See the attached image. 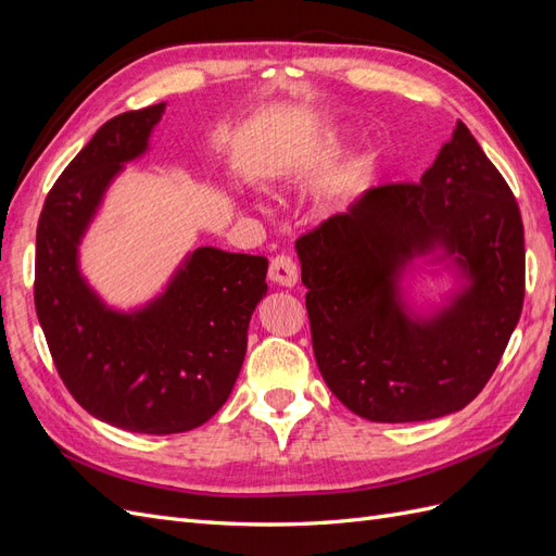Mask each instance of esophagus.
Returning <instances> with one entry per match:
<instances>
[{"mask_svg": "<svg viewBox=\"0 0 556 556\" xmlns=\"http://www.w3.org/2000/svg\"><path fill=\"white\" fill-rule=\"evenodd\" d=\"M268 278L282 285V288H294L299 280L296 262L290 255H276L271 260V266H268Z\"/></svg>", "mask_w": 556, "mask_h": 556, "instance_id": "1", "label": "esophagus"}]
</instances>
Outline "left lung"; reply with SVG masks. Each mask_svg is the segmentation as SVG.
Wrapping results in <instances>:
<instances>
[{
	"label": "left lung",
	"instance_id": "8db88e82",
	"mask_svg": "<svg viewBox=\"0 0 556 556\" xmlns=\"http://www.w3.org/2000/svg\"><path fill=\"white\" fill-rule=\"evenodd\" d=\"M443 249L469 278L431 318H413L397 280ZM313 352L333 396L371 422L457 413L492 378L525 304L517 201L464 123L419 182L366 190L296 241Z\"/></svg>",
	"mask_w": 556,
	"mask_h": 556
}]
</instances>
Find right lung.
Listing matches in <instances>:
<instances>
[{"label":"right lung","instance_id":"add662e5","mask_svg":"<svg viewBox=\"0 0 556 556\" xmlns=\"http://www.w3.org/2000/svg\"><path fill=\"white\" fill-rule=\"evenodd\" d=\"M164 104L97 129L48 192L37 227L35 306L66 390L92 417L137 433H182L223 408L239 378L266 257L197 248L139 311L99 299L78 268L83 233L123 164L148 150Z\"/></svg>","mask_w":556,"mask_h":556}]
</instances>
